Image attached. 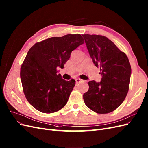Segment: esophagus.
I'll list each match as a JSON object with an SVG mask.
<instances>
[{"label":"esophagus","mask_w":148,"mask_h":148,"mask_svg":"<svg viewBox=\"0 0 148 148\" xmlns=\"http://www.w3.org/2000/svg\"><path fill=\"white\" fill-rule=\"evenodd\" d=\"M82 82H84L83 79H79V78L76 79V83H82Z\"/></svg>","instance_id":"34e87169"}]
</instances>
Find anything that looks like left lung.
Returning a JSON list of instances; mask_svg holds the SVG:
<instances>
[{"label": "left lung", "instance_id": "left-lung-1", "mask_svg": "<svg viewBox=\"0 0 148 148\" xmlns=\"http://www.w3.org/2000/svg\"><path fill=\"white\" fill-rule=\"evenodd\" d=\"M90 57L100 68L99 82H88L89 90L83 95L85 105L95 112H112L121 105L129 90L131 68L126 55L105 36L82 35Z\"/></svg>", "mask_w": 148, "mask_h": 148}]
</instances>
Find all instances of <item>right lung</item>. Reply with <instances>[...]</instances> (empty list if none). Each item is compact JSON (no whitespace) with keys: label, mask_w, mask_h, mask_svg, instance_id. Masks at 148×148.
Wrapping results in <instances>:
<instances>
[{"label":"right lung","mask_w":148,"mask_h":148,"mask_svg":"<svg viewBox=\"0 0 148 148\" xmlns=\"http://www.w3.org/2000/svg\"><path fill=\"white\" fill-rule=\"evenodd\" d=\"M83 43L80 34H68L30 48L21 66V78L27 101L36 110L52 113L65 106L75 80L62 79L57 69L64 68L71 51Z\"/></svg>","instance_id":"add662e5"}]
</instances>
